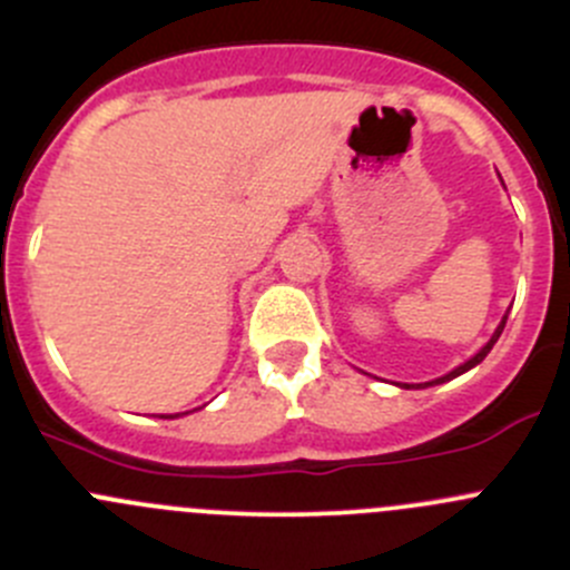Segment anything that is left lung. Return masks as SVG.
I'll use <instances>...</instances> for the list:
<instances>
[{"label": "left lung", "instance_id": "1", "mask_svg": "<svg viewBox=\"0 0 570 570\" xmlns=\"http://www.w3.org/2000/svg\"><path fill=\"white\" fill-rule=\"evenodd\" d=\"M504 322H508V317H504L502 322H499V327H497V331H493L491 342H488V344H485V347H482V350H480V353H476V355H474V358H469V361H465V364H461V366H458V370H452V372H450V375L439 377V381H433V383H424V386H439V383H446V381H452V377L463 375V372H469V370H471V366H476V364H480V361H482V358H485V355H488V353H491V347H493V344H497V338H499V336H502V331H504ZM405 389H411V386H405Z\"/></svg>", "mask_w": 570, "mask_h": 570}]
</instances>
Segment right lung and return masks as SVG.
Instances as JSON below:
<instances>
[{
	"label": "right lung",
	"instance_id": "1",
	"mask_svg": "<svg viewBox=\"0 0 570 570\" xmlns=\"http://www.w3.org/2000/svg\"><path fill=\"white\" fill-rule=\"evenodd\" d=\"M163 419H174V416H163Z\"/></svg>",
	"mask_w": 570,
	"mask_h": 570
}]
</instances>
